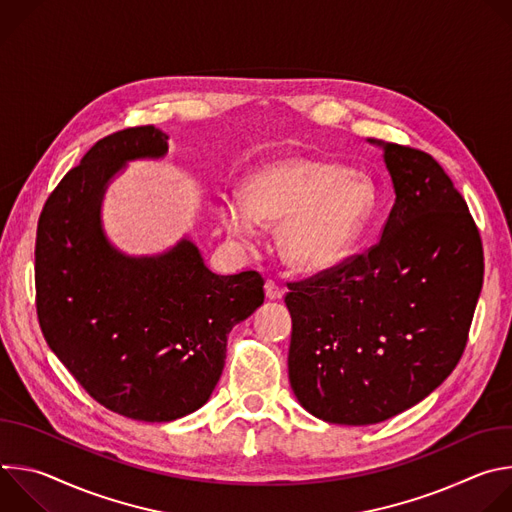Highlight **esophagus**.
I'll list each match as a JSON object with an SVG mask.
<instances>
[{
	"instance_id": "34e87169",
	"label": "esophagus",
	"mask_w": 512,
	"mask_h": 512,
	"mask_svg": "<svg viewBox=\"0 0 512 512\" xmlns=\"http://www.w3.org/2000/svg\"><path fill=\"white\" fill-rule=\"evenodd\" d=\"M283 294H285V289L279 283H275L273 279L265 281V296H267V300H281Z\"/></svg>"
}]
</instances>
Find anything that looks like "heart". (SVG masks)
<instances>
[{
    "mask_svg": "<svg viewBox=\"0 0 512 512\" xmlns=\"http://www.w3.org/2000/svg\"><path fill=\"white\" fill-rule=\"evenodd\" d=\"M377 206L373 180L342 164L291 156L253 170L241 200H225L218 216L243 247H255L259 225H281L279 249L300 273H324L340 265Z\"/></svg>",
    "mask_w": 512,
    "mask_h": 512,
    "instance_id": "b5f03b06",
    "label": "heart"
}]
</instances>
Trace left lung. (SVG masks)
<instances>
[{"instance_id": "obj_1", "label": "left lung", "mask_w": 512, "mask_h": 512, "mask_svg": "<svg viewBox=\"0 0 512 512\" xmlns=\"http://www.w3.org/2000/svg\"><path fill=\"white\" fill-rule=\"evenodd\" d=\"M395 204L369 251L287 283L289 383L328 423L385 421L440 387L468 342L484 277L478 227L429 154L383 139Z\"/></svg>"}]
</instances>
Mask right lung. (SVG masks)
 I'll list each match as a JSON object with an SVG mask.
<instances>
[{
  "label": "right lung",
  "instance_id": "obj_1",
  "mask_svg": "<svg viewBox=\"0 0 512 512\" xmlns=\"http://www.w3.org/2000/svg\"><path fill=\"white\" fill-rule=\"evenodd\" d=\"M154 125L99 139L48 196L36 235L42 334L79 385L135 421H174L202 407L223 375L227 336L265 300L257 271L216 275L182 239L127 257L105 239L101 200L129 160L162 158Z\"/></svg>",
  "mask_w": 512,
  "mask_h": 512
}]
</instances>
